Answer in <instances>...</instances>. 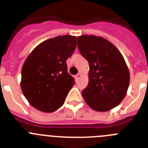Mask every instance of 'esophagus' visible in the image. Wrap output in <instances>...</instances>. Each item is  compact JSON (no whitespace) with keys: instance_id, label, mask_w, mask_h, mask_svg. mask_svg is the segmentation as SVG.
I'll return each mask as SVG.
<instances>
[{"instance_id":"34e87169","label":"esophagus","mask_w":148,"mask_h":148,"mask_svg":"<svg viewBox=\"0 0 148 148\" xmlns=\"http://www.w3.org/2000/svg\"><path fill=\"white\" fill-rule=\"evenodd\" d=\"M80 77H81V74L79 73V74H77V75L75 76V79H77V80H78L79 79H80Z\"/></svg>"}]
</instances>
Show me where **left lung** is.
<instances>
[{"label": "left lung", "instance_id": "1", "mask_svg": "<svg viewBox=\"0 0 148 148\" xmlns=\"http://www.w3.org/2000/svg\"><path fill=\"white\" fill-rule=\"evenodd\" d=\"M77 46L89 63L88 84L82 92L85 102L99 112L114 108L124 99L130 83L123 56L110 41L92 34L78 37Z\"/></svg>", "mask_w": 148, "mask_h": 148}]
</instances>
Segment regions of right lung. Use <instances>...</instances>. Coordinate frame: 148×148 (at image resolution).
I'll return each instance as SVG.
<instances>
[{
	"label": "right lung",
	"mask_w": 148,
	"mask_h": 148,
	"mask_svg": "<svg viewBox=\"0 0 148 148\" xmlns=\"http://www.w3.org/2000/svg\"><path fill=\"white\" fill-rule=\"evenodd\" d=\"M77 37L58 36L40 43L23 65L21 87L32 106L45 113L58 110L74 85L66 60L74 51Z\"/></svg>",
	"instance_id": "add662e5"
}]
</instances>
